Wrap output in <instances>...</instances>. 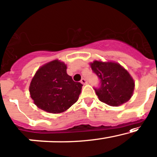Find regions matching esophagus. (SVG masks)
<instances>
[{"label":"esophagus","mask_w":157,"mask_h":157,"mask_svg":"<svg viewBox=\"0 0 157 157\" xmlns=\"http://www.w3.org/2000/svg\"><path fill=\"white\" fill-rule=\"evenodd\" d=\"M80 82H81L82 84H83V85H86V84H87L86 80V79H84V78H82V80H80Z\"/></svg>","instance_id":"obj_1"}]
</instances>
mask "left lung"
<instances>
[{"label":"left lung","mask_w":157,"mask_h":157,"mask_svg":"<svg viewBox=\"0 0 157 157\" xmlns=\"http://www.w3.org/2000/svg\"><path fill=\"white\" fill-rule=\"evenodd\" d=\"M90 65L100 79L101 86L94 90L101 102L118 106L131 98L135 82L129 72L120 64L94 60Z\"/></svg>","instance_id":"8db88e82"}]
</instances>
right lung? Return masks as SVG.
<instances>
[{"label": "right lung", "mask_w": 157, "mask_h": 157, "mask_svg": "<svg viewBox=\"0 0 157 157\" xmlns=\"http://www.w3.org/2000/svg\"><path fill=\"white\" fill-rule=\"evenodd\" d=\"M67 66L56 59L38 69L31 80L30 97L39 109L50 113H61L78 100L82 85L67 74Z\"/></svg>", "instance_id": "right-lung-1"}]
</instances>
